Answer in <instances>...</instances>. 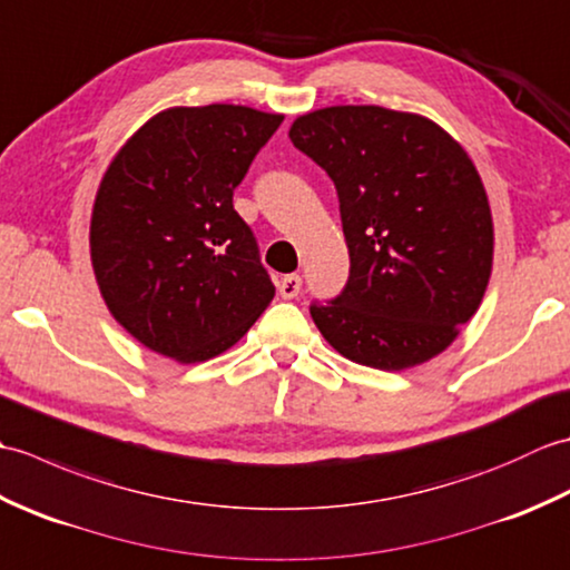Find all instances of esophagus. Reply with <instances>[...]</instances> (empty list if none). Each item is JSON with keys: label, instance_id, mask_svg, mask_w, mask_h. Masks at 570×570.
<instances>
[{"label": "esophagus", "instance_id": "1", "mask_svg": "<svg viewBox=\"0 0 570 570\" xmlns=\"http://www.w3.org/2000/svg\"><path fill=\"white\" fill-rule=\"evenodd\" d=\"M278 294H282V298H296L301 294V276L286 274L282 282H278Z\"/></svg>", "mask_w": 570, "mask_h": 570}]
</instances>
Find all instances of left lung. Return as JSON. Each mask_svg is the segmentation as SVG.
Here are the masks:
<instances>
[{"mask_svg": "<svg viewBox=\"0 0 570 570\" xmlns=\"http://www.w3.org/2000/svg\"><path fill=\"white\" fill-rule=\"evenodd\" d=\"M288 139L333 178L350 252L345 292L311 306L321 335L384 372L441 355L492 274L490 200L468 151L433 119L380 105L306 112Z\"/></svg>", "mask_w": 570, "mask_h": 570, "instance_id": "1", "label": "left lung"}]
</instances>
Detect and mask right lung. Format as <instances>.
<instances>
[{
  "instance_id": "add662e5",
  "label": "right lung",
  "mask_w": 570,
  "mask_h": 570,
  "mask_svg": "<svg viewBox=\"0 0 570 570\" xmlns=\"http://www.w3.org/2000/svg\"><path fill=\"white\" fill-rule=\"evenodd\" d=\"M282 122L245 105L168 107L107 166L90 217L92 272L112 318L144 347L205 362L272 304L233 190Z\"/></svg>"
}]
</instances>
